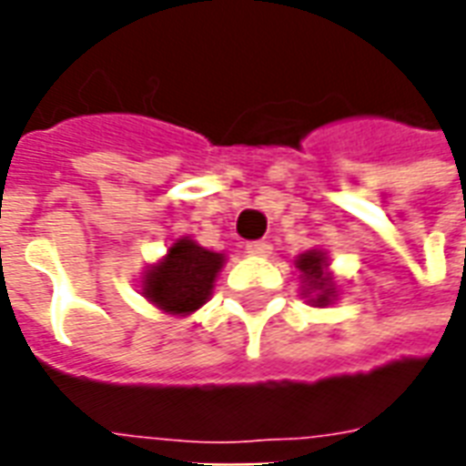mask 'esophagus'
Here are the masks:
<instances>
[{"mask_svg":"<svg viewBox=\"0 0 466 466\" xmlns=\"http://www.w3.org/2000/svg\"><path fill=\"white\" fill-rule=\"evenodd\" d=\"M269 249H272V244L267 242V239H257V242L247 244V252H249V254H259V257H264V254H269Z\"/></svg>","mask_w":466,"mask_h":466,"instance_id":"esophagus-1","label":"esophagus"}]
</instances>
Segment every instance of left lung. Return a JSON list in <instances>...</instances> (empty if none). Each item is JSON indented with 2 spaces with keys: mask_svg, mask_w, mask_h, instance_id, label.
I'll use <instances>...</instances> for the list:
<instances>
[{
  "mask_svg": "<svg viewBox=\"0 0 466 466\" xmlns=\"http://www.w3.org/2000/svg\"><path fill=\"white\" fill-rule=\"evenodd\" d=\"M297 267L302 272L304 294H309V302L317 307H324L334 299V284L324 272V257L322 252H307L297 259Z\"/></svg>",
  "mask_w": 466,
  "mask_h": 466,
  "instance_id": "8db88e82",
  "label": "left lung"
}]
</instances>
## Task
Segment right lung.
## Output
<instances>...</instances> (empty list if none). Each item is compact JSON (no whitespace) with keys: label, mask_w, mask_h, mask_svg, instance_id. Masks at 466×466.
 <instances>
[{"label":"right lung","mask_w":466,"mask_h":466,"mask_svg":"<svg viewBox=\"0 0 466 466\" xmlns=\"http://www.w3.org/2000/svg\"><path fill=\"white\" fill-rule=\"evenodd\" d=\"M222 262V254L209 252L192 239H177L164 262L144 277V297L169 314L194 312L209 299Z\"/></svg>","instance_id":"add662e5"}]
</instances>
